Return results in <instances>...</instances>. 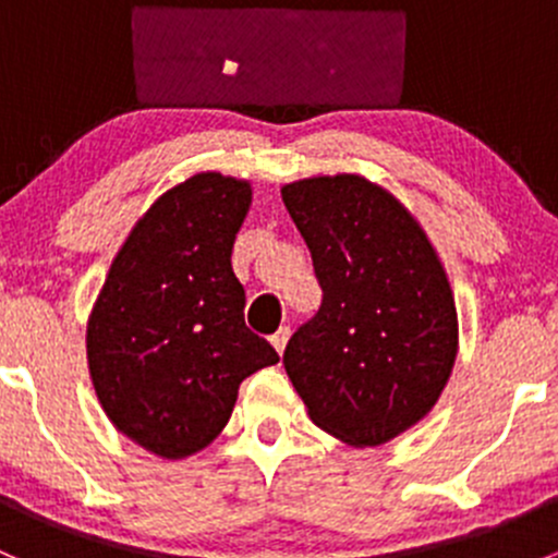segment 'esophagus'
<instances>
[{"mask_svg":"<svg viewBox=\"0 0 558 558\" xmlns=\"http://www.w3.org/2000/svg\"><path fill=\"white\" fill-rule=\"evenodd\" d=\"M289 335H291V331H289V326H283V329H278V331H275L272 337H269V342H272V345H275V351H278V353H283L286 342H289Z\"/></svg>","mask_w":558,"mask_h":558,"instance_id":"obj_1","label":"esophagus"}]
</instances>
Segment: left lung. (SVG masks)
<instances>
[{"label": "left lung", "instance_id": "8db88e82", "mask_svg": "<svg viewBox=\"0 0 558 558\" xmlns=\"http://www.w3.org/2000/svg\"><path fill=\"white\" fill-rule=\"evenodd\" d=\"M324 300L283 367L311 418L356 448L424 418L456 359V305L435 247L391 194L359 174L283 185Z\"/></svg>", "mask_w": 558, "mask_h": 558}]
</instances>
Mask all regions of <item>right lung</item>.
<instances>
[{
    "label": "right lung",
    "mask_w": 558,
    "mask_h": 558,
    "mask_svg": "<svg viewBox=\"0 0 558 558\" xmlns=\"http://www.w3.org/2000/svg\"><path fill=\"white\" fill-rule=\"evenodd\" d=\"M245 180L174 185L118 251L88 320V367L107 418L145 451L183 459L227 426L247 375L278 362L245 326L232 272Z\"/></svg>",
    "instance_id": "obj_1"
}]
</instances>
